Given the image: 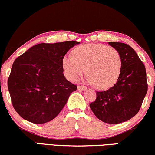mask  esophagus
Returning a JSON list of instances; mask_svg holds the SVG:
<instances>
[{
	"label": "esophagus",
	"mask_w": 155,
	"mask_h": 155,
	"mask_svg": "<svg viewBox=\"0 0 155 155\" xmlns=\"http://www.w3.org/2000/svg\"><path fill=\"white\" fill-rule=\"evenodd\" d=\"M85 89H86V87L84 85H78V90L79 91H84Z\"/></svg>",
	"instance_id": "1"
}]
</instances>
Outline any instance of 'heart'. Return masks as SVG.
<instances>
[{"label":"heart","mask_w":155,"mask_h":155,"mask_svg":"<svg viewBox=\"0 0 155 155\" xmlns=\"http://www.w3.org/2000/svg\"><path fill=\"white\" fill-rule=\"evenodd\" d=\"M73 55L63 58L65 76L76 81L86 72L88 81L97 88L107 89L113 86L120 75L123 61L120 52L104 44H85L74 49Z\"/></svg>","instance_id":"obj_1"}]
</instances>
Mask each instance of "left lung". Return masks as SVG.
Returning a JSON list of instances; mask_svg holds the SVG:
<instances>
[{
    "label": "left lung",
    "instance_id": "obj_1",
    "mask_svg": "<svg viewBox=\"0 0 155 155\" xmlns=\"http://www.w3.org/2000/svg\"><path fill=\"white\" fill-rule=\"evenodd\" d=\"M109 44L120 54L123 66L117 83L105 91H96V99L90 104L100 120L118 124L131 119L139 112L148 88L146 69L130 45L118 42Z\"/></svg>",
    "mask_w": 155,
    "mask_h": 155
}]
</instances>
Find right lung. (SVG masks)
Here are the masks:
<instances>
[{
    "instance_id": "1",
    "label": "right lung",
    "mask_w": 155,
    "mask_h": 155,
    "mask_svg": "<svg viewBox=\"0 0 155 155\" xmlns=\"http://www.w3.org/2000/svg\"><path fill=\"white\" fill-rule=\"evenodd\" d=\"M79 42L40 43L15 59L8 79L12 105L23 119L43 124L54 119L77 85L64 75L65 54Z\"/></svg>"
}]
</instances>
